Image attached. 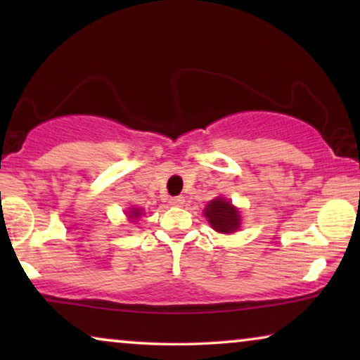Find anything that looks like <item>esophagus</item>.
Instances as JSON below:
<instances>
[{
    "label": "esophagus",
    "instance_id": "obj_1",
    "mask_svg": "<svg viewBox=\"0 0 360 360\" xmlns=\"http://www.w3.org/2000/svg\"><path fill=\"white\" fill-rule=\"evenodd\" d=\"M184 196H172V198L169 200V203L172 205V206H181L184 205Z\"/></svg>",
    "mask_w": 360,
    "mask_h": 360
}]
</instances>
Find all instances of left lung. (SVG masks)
I'll use <instances>...</instances> for the list:
<instances>
[{
  "mask_svg": "<svg viewBox=\"0 0 360 360\" xmlns=\"http://www.w3.org/2000/svg\"><path fill=\"white\" fill-rule=\"evenodd\" d=\"M205 216L208 218L210 224L213 226V229L218 231V233L229 234L238 229L240 224L238 210L223 198L210 201V205L205 208Z\"/></svg>",
  "mask_w": 360,
  "mask_h": 360,
  "instance_id": "8db88e82",
  "label": "left lung"
}]
</instances>
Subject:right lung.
Returning <instances> with one entry per match:
<instances>
[{
	"label": "right lung",
	"mask_w": 360,
	"mask_h": 360,
	"mask_svg": "<svg viewBox=\"0 0 360 360\" xmlns=\"http://www.w3.org/2000/svg\"><path fill=\"white\" fill-rule=\"evenodd\" d=\"M131 213H132V214H134V216H131V218H139L141 211H139V210H132V211H131Z\"/></svg>",
	"instance_id": "add662e5"
}]
</instances>
